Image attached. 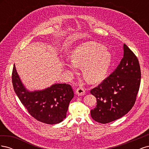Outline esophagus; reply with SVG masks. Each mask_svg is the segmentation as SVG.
Returning a JSON list of instances; mask_svg holds the SVG:
<instances>
[{"mask_svg":"<svg viewBox=\"0 0 149 149\" xmlns=\"http://www.w3.org/2000/svg\"><path fill=\"white\" fill-rule=\"evenodd\" d=\"M85 93H86L85 89L81 86L79 87L78 88H77V89L76 90V94L78 96H83L84 95Z\"/></svg>","mask_w":149,"mask_h":149,"instance_id":"34e87169","label":"esophagus"}]
</instances>
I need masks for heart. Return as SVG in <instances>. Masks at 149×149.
<instances>
[{"instance_id":"1","label":"heart","mask_w":149,"mask_h":149,"mask_svg":"<svg viewBox=\"0 0 149 149\" xmlns=\"http://www.w3.org/2000/svg\"><path fill=\"white\" fill-rule=\"evenodd\" d=\"M70 63L66 61L65 68L70 73L81 68L84 79L90 83L101 81L106 77L111 64V55L105 48L93 43H86L71 52Z\"/></svg>"}]
</instances>
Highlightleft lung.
Wrapping results in <instances>:
<instances>
[{
    "label": "left lung",
    "instance_id": "obj_1",
    "mask_svg": "<svg viewBox=\"0 0 149 149\" xmlns=\"http://www.w3.org/2000/svg\"><path fill=\"white\" fill-rule=\"evenodd\" d=\"M123 51L124 57L117 68L91 91L97 100L91 116L98 123L106 124L122 118L136 102L141 83V68L137 58L125 44Z\"/></svg>",
    "mask_w": 149,
    "mask_h": 149
}]
</instances>
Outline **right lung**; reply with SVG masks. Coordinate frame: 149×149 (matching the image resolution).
Listing matches in <instances>:
<instances>
[{
	"label": "right lung",
	"instance_id": "right-lung-1",
	"mask_svg": "<svg viewBox=\"0 0 149 149\" xmlns=\"http://www.w3.org/2000/svg\"><path fill=\"white\" fill-rule=\"evenodd\" d=\"M12 79L18 97L34 118L48 124L60 123L66 118L69 104L74 97L70 85L55 83L44 89L31 91L22 83L15 65Z\"/></svg>",
	"mask_w": 149,
	"mask_h": 149
}]
</instances>
